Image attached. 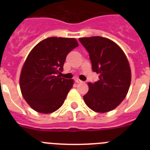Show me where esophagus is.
<instances>
[{
  "mask_svg": "<svg viewBox=\"0 0 150 150\" xmlns=\"http://www.w3.org/2000/svg\"><path fill=\"white\" fill-rule=\"evenodd\" d=\"M75 81H76V83H83V81H82V80H80V79H76V80H75Z\"/></svg>",
  "mask_w": 150,
  "mask_h": 150,
  "instance_id": "esophagus-1",
  "label": "esophagus"
}]
</instances>
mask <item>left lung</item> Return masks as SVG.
I'll use <instances>...</instances> for the list:
<instances>
[{
  "instance_id": "1",
  "label": "left lung",
  "mask_w": 150,
  "mask_h": 150,
  "mask_svg": "<svg viewBox=\"0 0 150 150\" xmlns=\"http://www.w3.org/2000/svg\"><path fill=\"white\" fill-rule=\"evenodd\" d=\"M89 54L92 71L99 80L88 83L83 99L90 109L107 112L115 109L125 99L129 89L132 74L124 52L113 41L102 37L79 39Z\"/></svg>"
}]
</instances>
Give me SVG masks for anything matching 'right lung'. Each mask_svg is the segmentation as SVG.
<instances>
[{
  "mask_svg": "<svg viewBox=\"0 0 150 150\" xmlns=\"http://www.w3.org/2000/svg\"><path fill=\"white\" fill-rule=\"evenodd\" d=\"M79 46L74 38H48L28 55L20 75L22 96L34 110L50 113L59 109L74 84L61 77L67 54Z\"/></svg>",
  "mask_w": 150,
  "mask_h": 150,
  "instance_id": "add662e5",
  "label": "right lung"
}]
</instances>
